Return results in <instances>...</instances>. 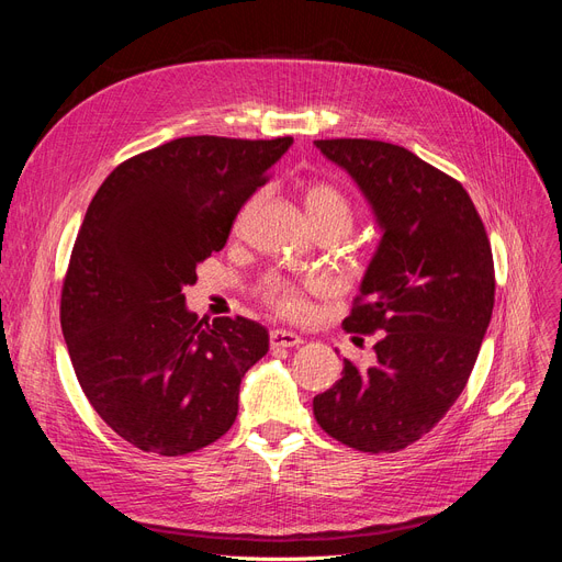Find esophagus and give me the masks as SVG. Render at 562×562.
Listing matches in <instances>:
<instances>
[{
    "mask_svg": "<svg viewBox=\"0 0 562 562\" xmlns=\"http://www.w3.org/2000/svg\"><path fill=\"white\" fill-rule=\"evenodd\" d=\"M269 345L274 349H291V347L302 345V337L297 333H291V330H271Z\"/></svg>",
    "mask_w": 562,
    "mask_h": 562,
    "instance_id": "obj_1",
    "label": "esophagus"
}]
</instances>
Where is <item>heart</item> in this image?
<instances>
[{"instance_id": "heart-1", "label": "heart", "mask_w": 562, "mask_h": 562, "mask_svg": "<svg viewBox=\"0 0 562 562\" xmlns=\"http://www.w3.org/2000/svg\"><path fill=\"white\" fill-rule=\"evenodd\" d=\"M304 213H307L314 229L335 227L339 234H347L353 225V209L349 199L330 182H312L304 190ZM262 297L283 314L302 312V295L288 281L269 279L262 285Z\"/></svg>"}]
</instances>
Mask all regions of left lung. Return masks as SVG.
<instances>
[{"label":"left lung","instance_id":"obj_1","mask_svg":"<svg viewBox=\"0 0 562 562\" xmlns=\"http://www.w3.org/2000/svg\"><path fill=\"white\" fill-rule=\"evenodd\" d=\"M359 187L380 229L342 321L380 333L378 363L314 396V417L339 443L396 452L429 434L462 394L490 326L495 265L467 190L405 147L380 140H314Z\"/></svg>","mask_w":562,"mask_h":562}]
</instances>
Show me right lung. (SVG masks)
Returning a JSON list of instances; mask_svg holds the SVG:
<instances>
[{"label": "right lung", "mask_w": 562, "mask_h": 562, "mask_svg": "<svg viewBox=\"0 0 562 562\" xmlns=\"http://www.w3.org/2000/svg\"><path fill=\"white\" fill-rule=\"evenodd\" d=\"M293 138H178L116 166L77 234L60 326L77 380L108 427L166 457L211 446L239 413L269 333L244 316L199 321L184 285L223 250L236 213Z\"/></svg>", "instance_id": "1"}]
</instances>
